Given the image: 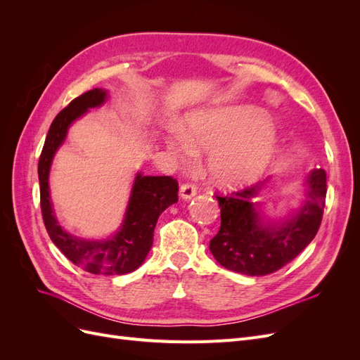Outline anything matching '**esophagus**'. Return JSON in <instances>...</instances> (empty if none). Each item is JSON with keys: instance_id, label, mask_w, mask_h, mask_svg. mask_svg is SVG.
Segmentation results:
<instances>
[{"instance_id": "obj_1", "label": "esophagus", "mask_w": 360, "mask_h": 360, "mask_svg": "<svg viewBox=\"0 0 360 360\" xmlns=\"http://www.w3.org/2000/svg\"><path fill=\"white\" fill-rule=\"evenodd\" d=\"M195 195H197V186L195 184H191V183H184L180 186V197L183 200H191L193 198Z\"/></svg>"}]
</instances>
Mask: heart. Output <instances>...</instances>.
<instances>
[{
  "label": "heart",
  "instance_id": "1",
  "mask_svg": "<svg viewBox=\"0 0 360 360\" xmlns=\"http://www.w3.org/2000/svg\"><path fill=\"white\" fill-rule=\"evenodd\" d=\"M167 148L180 163L210 151L207 174L219 188L255 181L274 160L278 135L263 110L252 105H224L192 112L184 132L174 130Z\"/></svg>",
  "mask_w": 360,
  "mask_h": 360
}]
</instances>
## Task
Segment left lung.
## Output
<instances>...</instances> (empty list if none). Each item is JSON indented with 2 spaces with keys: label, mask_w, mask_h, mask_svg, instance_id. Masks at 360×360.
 Masks as SVG:
<instances>
[{
  "label": "left lung",
  "mask_w": 360,
  "mask_h": 360,
  "mask_svg": "<svg viewBox=\"0 0 360 360\" xmlns=\"http://www.w3.org/2000/svg\"><path fill=\"white\" fill-rule=\"evenodd\" d=\"M269 180L230 197H216L221 228L210 240V252L228 270L248 276L274 274L296 258L319 231L328 192L324 169H312L304 176L300 207L279 219H271L261 210Z\"/></svg>",
  "instance_id": "1"
}]
</instances>
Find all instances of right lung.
Wrapping results in <instances>:
<instances>
[{
	"mask_svg": "<svg viewBox=\"0 0 360 360\" xmlns=\"http://www.w3.org/2000/svg\"><path fill=\"white\" fill-rule=\"evenodd\" d=\"M108 91L94 89L73 99L53 118L39 159L40 205L46 231L61 252L73 264L93 275H126L144 263L153 245V233L162 212L179 200V183L168 176H143L136 172L123 222L108 238H82L68 233L58 224L51 200L49 172L53 156L66 141L69 127L89 112L102 106Z\"/></svg>",
	"mask_w": 360,
	"mask_h": 360,
	"instance_id": "right-lung-1",
	"label": "right lung"
}]
</instances>
